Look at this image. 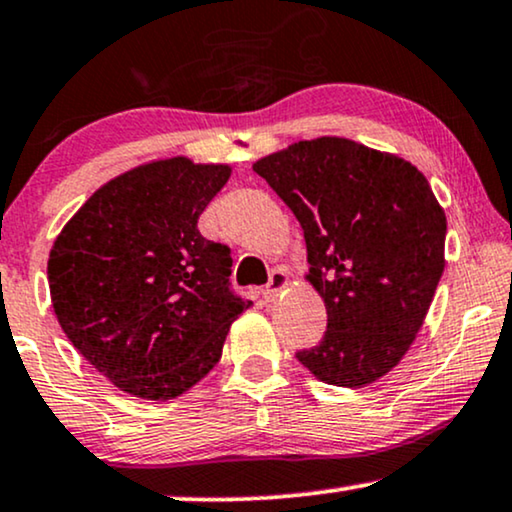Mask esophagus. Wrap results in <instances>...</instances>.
Returning a JSON list of instances; mask_svg holds the SVG:
<instances>
[{
	"label": "esophagus",
	"instance_id": "obj_1",
	"mask_svg": "<svg viewBox=\"0 0 512 512\" xmlns=\"http://www.w3.org/2000/svg\"><path fill=\"white\" fill-rule=\"evenodd\" d=\"M288 283H290V276L286 274V271H283V269H276V271H271V276H269V283H267V288L262 290L264 300H267V302H274L276 297L281 295L283 290L288 288Z\"/></svg>",
	"mask_w": 512,
	"mask_h": 512
}]
</instances>
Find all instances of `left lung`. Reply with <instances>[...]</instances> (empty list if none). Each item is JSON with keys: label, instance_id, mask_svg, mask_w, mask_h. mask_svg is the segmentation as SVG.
Listing matches in <instances>:
<instances>
[{"label": "left lung", "instance_id": "8db88e82", "mask_svg": "<svg viewBox=\"0 0 512 512\" xmlns=\"http://www.w3.org/2000/svg\"><path fill=\"white\" fill-rule=\"evenodd\" d=\"M293 210L328 331L300 364L321 383L366 387L404 359L444 271L446 215L425 174L345 137L297 141L252 165Z\"/></svg>", "mask_w": 512, "mask_h": 512}]
</instances>
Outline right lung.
I'll use <instances>...</instances> for the list:
<instances>
[{
	"label": "right lung",
	"mask_w": 512,
	"mask_h": 512,
	"mask_svg": "<svg viewBox=\"0 0 512 512\" xmlns=\"http://www.w3.org/2000/svg\"><path fill=\"white\" fill-rule=\"evenodd\" d=\"M231 177L226 163L160 158L96 189L51 245V307L63 333L118 390L181 397L222 357L252 302L229 293V248L198 217Z\"/></svg>",
	"instance_id": "obj_1"
}]
</instances>
